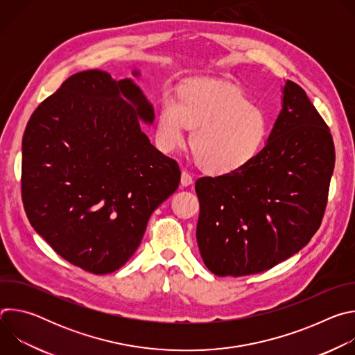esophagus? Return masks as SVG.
Masks as SVG:
<instances>
[{"label": "esophagus", "instance_id": "34e87169", "mask_svg": "<svg viewBox=\"0 0 355 355\" xmlns=\"http://www.w3.org/2000/svg\"><path fill=\"white\" fill-rule=\"evenodd\" d=\"M192 182H193L192 177L187 171H182L181 173V185L182 187H189V185H192Z\"/></svg>", "mask_w": 355, "mask_h": 355}]
</instances>
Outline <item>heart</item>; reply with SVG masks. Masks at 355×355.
<instances>
[{
	"mask_svg": "<svg viewBox=\"0 0 355 355\" xmlns=\"http://www.w3.org/2000/svg\"><path fill=\"white\" fill-rule=\"evenodd\" d=\"M198 166L211 174L236 171L254 159L264 146L270 122L261 108L223 80L202 78L187 83L180 94L163 99L157 126V146L170 153L185 141Z\"/></svg>",
	"mask_w": 355,
	"mask_h": 355,
	"instance_id": "b5f03b06",
	"label": "heart"
}]
</instances>
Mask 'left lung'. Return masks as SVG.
Instances as JSON below:
<instances>
[{"label":"left lung","instance_id":"obj_1","mask_svg":"<svg viewBox=\"0 0 355 355\" xmlns=\"http://www.w3.org/2000/svg\"><path fill=\"white\" fill-rule=\"evenodd\" d=\"M330 129L286 80L266 146L244 167L195 182L196 241L219 277L263 272L305 247L322 223L334 170Z\"/></svg>","mask_w":355,"mask_h":355}]
</instances>
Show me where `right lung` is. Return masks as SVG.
<instances>
[{
	"mask_svg": "<svg viewBox=\"0 0 355 355\" xmlns=\"http://www.w3.org/2000/svg\"><path fill=\"white\" fill-rule=\"evenodd\" d=\"M140 121L153 125L155 108L132 78L87 70L46 98L24 133L28 219L59 256L92 274L133 256L150 215L180 184L178 164Z\"/></svg>",
	"mask_w": 355,
	"mask_h": 355,
	"instance_id": "right-lung-1",
	"label": "right lung"
}]
</instances>
